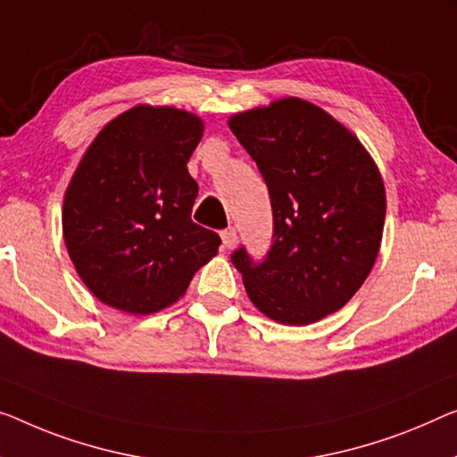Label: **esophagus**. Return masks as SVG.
<instances>
[{
  "label": "esophagus",
  "mask_w": 457,
  "mask_h": 457,
  "mask_svg": "<svg viewBox=\"0 0 457 457\" xmlns=\"http://www.w3.org/2000/svg\"><path fill=\"white\" fill-rule=\"evenodd\" d=\"M221 242H223V246H226V248H234V244L237 242V231H236V228L221 229Z\"/></svg>",
  "instance_id": "34e87169"
}]
</instances>
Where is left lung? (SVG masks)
Here are the masks:
<instances>
[{
    "instance_id": "obj_1",
    "label": "left lung",
    "mask_w": 457,
    "mask_h": 457,
    "mask_svg": "<svg viewBox=\"0 0 457 457\" xmlns=\"http://www.w3.org/2000/svg\"><path fill=\"white\" fill-rule=\"evenodd\" d=\"M231 133L256 162L272 209L261 261L240 246L231 262L262 314L305 326L343 308L376 262L386 190L359 139L299 98L240 112Z\"/></svg>"
}]
</instances>
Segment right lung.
Instances as JSON below:
<instances>
[{
  "mask_svg": "<svg viewBox=\"0 0 457 457\" xmlns=\"http://www.w3.org/2000/svg\"><path fill=\"white\" fill-rule=\"evenodd\" d=\"M203 122L176 108L137 106L102 129L73 174L63 236L100 302L154 314L185 294L221 237L190 220L199 193L187 162Z\"/></svg>",
  "mask_w": 457,
  "mask_h": 457,
  "instance_id": "obj_1",
  "label": "right lung"
}]
</instances>
